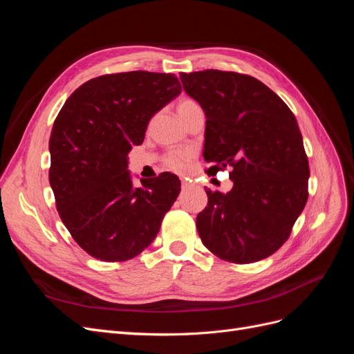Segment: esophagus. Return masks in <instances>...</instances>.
<instances>
[{"instance_id":"1","label":"esophagus","mask_w":354,"mask_h":354,"mask_svg":"<svg viewBox=\"0 0 354 354\" xmlns=\"http://www.w3.org/2000/svg\"><path fill=\"white\" fill-rule=\"evenodd\" d=\"M189 186H190L189 180H187V178H181V187H183V189H187Z\"/></svg>"}]
</instances>
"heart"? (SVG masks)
I'll list each match as a JSON object with an SVG mask.
<instances>
[{
    "instance_id": "1",
    "label": "heart",
    "mask_w": 354,
    "mask_h": 354,
    "mask_svg": "<svg viewBox=\"0 0 354 354\" xmlns=\"http://www.w3.org/2000/svg\"><path fill=\"white\" fill-rule=\"evenodd\" d=\"M195 106H198L196 102L190 100V99H183V100H180L178 104H177V112L181 113V112H185V111H187V109H190V108H195ZM190 158H192V153L187 152V151H183V152H171V153L167 156L165 162H167L168 168H171V169H174V171H183V169L186 168L187 162L190 160Z\"/></svg>"
}]
</instances>
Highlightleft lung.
Returning a JSON list of instances; mask_svg holds the SVG:
<instances>
[{
  "instance_id": "obj_1",
  "label": "left lung",
  "mask_w": 354,
  "mask_h": 354,
  "mask_svg": "<svg viewBox=\"0 0 354 354\" xmlns=\"http://www.w3.org/2000/svg\"><path fill=\"white\" fill-rule=\"evenodd\" d=\"M180 80L207 118L209 169L233 168L230 192L205 190L208 207L196 217L201 241L221 260L260 261L288 239L308 196V160L295 116L250 75L208 69Z\"/></svg>"
}]
</instances>
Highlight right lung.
<instances>
[{"label":"right lung","mask_w":354,"mask_h":354,"mask_svg":"<svg viewBox=\"0 0 354 354\" xmlns=\"http://www.w3.org/2000/svg\"><path fill=\"white\" fill-rule=\"evenodd\" d=\"M180 93L173 73L103 75L84 82L60 109L48 145L50 186L63 224L94 259L113 263L140 254L176 202V174L142 178L143 187H134L128 152Z\"/></svg>","instance_id":"add662e5"}]
</instances>
